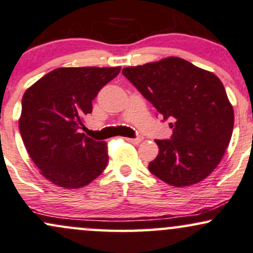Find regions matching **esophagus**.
<instances>
[{"instance_id":"esophagus-1","label":"esophagus","mask_w":253,"mask_h":253,"mask_svg":"<svg viewBox=\"0 0 253 253\" xmlns=\"http://www.w3.org/2000/svg\"><path fill=\"white\" fill-rule=\"evenodd\" d=\"M125 139H126L128 142H132V144H139V142L142 140V138H134V139H133V138H125Z\"/></svg>"}]
</instances>
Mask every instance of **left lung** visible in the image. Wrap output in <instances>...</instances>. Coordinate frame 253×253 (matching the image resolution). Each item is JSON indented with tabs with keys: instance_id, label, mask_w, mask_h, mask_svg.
I'll use <instances>...</instances> for the list:
<instances>
[{
	"instance_id": "obj_1",
	"label": "left lung",
	"mask_w": 253,
	"mask_h": 253,
	"mask_svg": "<svg viewBox=\"0 0 253 253\" xmlns=\"http://www.w3.org/2000/svg\"><path fill=\"white\" fill-rule=\"evenodd\" d=\"M123 74L164 117L172 121L169 140H156L159 153L151 173L175 187L204 180L220 163L232 135L233 107L213 73L180 57L126 67Z\"/></svg>"
}]
</instances>
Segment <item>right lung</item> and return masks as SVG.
Returning a JSON list of instances; mask_svg holds the SVG:
<instances>
[{
	"instance_id": "add662e5",
	"label": "right lung",
	"mask_w": 253,
	"mask_h": 253,
	"mask_svg": "<svg viewBox=\"0 0 253 253\" xmlns=\"http://www.w3.org/2000/svg\"><path fill=\"white\" fill-rule=\"evenodd\" d=\"M121 67H63L45 74L24 92L20 133L40 173L54 185L80 188L108 163L107 144L88 138L84 117L99 90Z\"/></svg>"
}]
</instances>
